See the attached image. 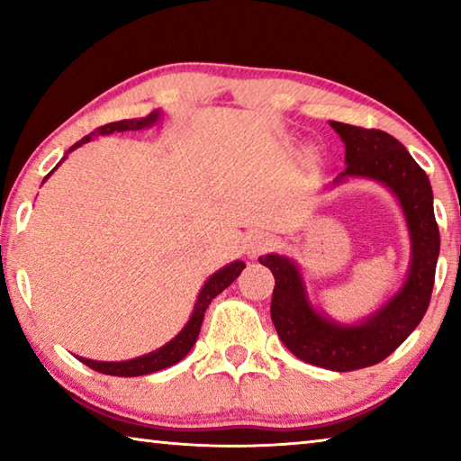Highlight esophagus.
Listing matches in <instances>:
<instances>
[{
    "instance_id": "34e87169",
    "label": "esophagus",
    "mask_w": 461,
    "mask_h": 461,
    "mask_svg": "<svg viewBox=\"0 0 461 461\" xmlns=\"http://www.w3.org/2000/svg\"><path fill=\"white\" fill-rule=\"evenodd\" d=\"M270 246V240L267 236H262V233H249L244 241V249L248 254V258H256L260 252H264Z\"/></svg>"
}]
</instances>
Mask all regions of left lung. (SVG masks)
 Segmentation results:
<instances>
[{"label": "left lung", "mask_w": 461, "mask_h": 461, "mask_svg": "<svg viewBox=\"0 0 461 461\" xmlns=\"http://www.w3.org/2000/svg\"><path fill=\"white\" fill-rule=\"evenodd\" d=\"M330 126L346 144V170L327 189L349 178H368L384 185L399 201L411 240L404 283L374 313L360 321L343 323L311 303L305 278L293 258L267 254L258 260L275 275L270 317L288 352L319 368L349 372L384 360L420 323L431 301L439 230L429 176L399 140L382 130H364L341 122H330Z\"/></svg>", "instance_id": "1"}]
</instances>
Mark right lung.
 <instances>
[{"label":"right lung","mask_w":461,"mask_h":461,"mask_svg":"<svg viewBox=\"0 0 461 461\" xmlns=\"http://www.w3.org/2000/svg\"><path fill=\"white\" fill-rule=\"evenodd\" d=\"M162 112L160 109H154L146 115V118H134V120H122V122H113V123H107V126H101L95 131H91L89 136H85L83 140H79L75 146H71L67 150V154L62 156V160H67L68 152H73L75 148H79L83 144H87L93 136H109L113 134V131H134V130H144V128H152L154 123H158ZM60 160V162H62ZM59 162V165H60ZM59 165L52 168L54 170L59 168ZM52 173H49L44 176V181L49 178ZM42 181V183H44ZM246 268V264L241 260H233L230 262L228 267L220 268L217 272H213L212 276L205 280V285L201 286L197 301H194V307H193V313L189 317V321L185 323V327L181 331H178L173 339L165 346L154 349L150 354H144V356H138V357H131V360H123V362H97V360H89V357H81L77 356L79 360L89 366L95 372L101 374H107V376H144V374H152V372H158V370H165L168 366H175L176 362H181L183 357L191 352V348L194 346V341L199 338V331H201V323H203V317H205V311L209 307V303H212L217 294L221 291H225L233 280L240 276V272Z\"/></svg>","instance_id":"add662e5"}]
</instances>
